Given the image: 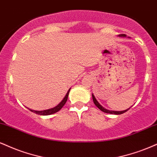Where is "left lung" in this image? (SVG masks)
I'll return each mask as SVG.
<instances>
[{
	"instance_id": "obj_1",
	"label": "left lung",
	"mask_w": 157,
	"mask_h": 157,
	"mask_svg": "<svg viewBox=\"0 0 157 157\" xmlns=\"http://www.w3.org/2000/svg\"><path fill=\"white\" fill-rule=\"evenodd\" d=\"M119 36H123V37H125L126 35L125 34H121V35H119ZM92 98H93V101H94V105L97 106L98 108H99L100 110H101L102 112L104 113H110V114H115V115H120V114H122V113H126V111L128 110L129 109H125V110H123V111H113V110H109V109H105V107H103L102 106H101L100 104L98 102V101L97 100V99H96L95 97H94V94H92Z\"/></svg>"
}]
</instances>
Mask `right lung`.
Returning a JSON list of instances; mask_svg holds the SVG:
<instances>
[{
	"label": "right lung",
	"mask_w": 157,
	"mask_h": 157,
	"mask_svg": "<svg viewBox=\"0 0 157 157\" xmlns=\"http://www.w3.org/2000/svg\"><path fill=\"white\" fill-rule=\"evenodd\" d=\"M70 89H71V88H69V90H68L67 94H66L65 97L63 98V100H62V101H60L59 104H58L57 106H56L55 107H53V108L45 109V110H41V111L33 110V109H29V108H28V109H29V110H31V112L34 113H36V114L40 115V116H48V115L54 114V113L58 112V111H59L60 109L63 107V105H65L66 102H67L68 97H69V91H70Z\"/></svg>",
	"instance_id": "right-lung-1"
}]
</instances>
